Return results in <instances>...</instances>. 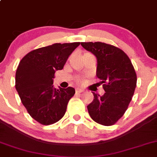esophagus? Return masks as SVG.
<instances>
[{
    "instance_id": "1",
    "label": "esophagus",
    "mask_w": 157,
    "mask_h": 157,
    "mask_svg": "<svg viewBox=\"0 0 157 157\" xmlns=\"http://www.w3.org/2000/svg\"><path fill=\"white\" fill-rule=\"evenodd\" d=\"M84 92V90H82V89H79V88L76 89V92H77V93H81V92Z\"/></svg>"
}]
</instances>
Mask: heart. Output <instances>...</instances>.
Segmentation results:
<instances>
[{
	"instance_id": "obj_1",
	"label": "heart",
	"mask_w": 157,
	"mask_h": 157,
	"mask_svg": "<svg viewBox=\"0 0 157 157\" xmlns=\"http://www.w3.org/2000/svg\"><path fill=\"white\" fill-rule=\"evenodd\" d=\"M84 80V79L83 78V77H79L78 79H77V81L78 82H83Z\"/></svg>"
}]
</instances>
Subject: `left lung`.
<instances>
[{
	"label": "left lung",
	"mask_w": 157,
	"mask_h": 157,
	"mask_svg": "<svg viewBox=\"0 0 157 157\" xmlns=\"http://www.w3.org/2000/svg\"><path fill=\"white\" fill-rule=\"evenodd\" d=\"M84 49L97 58L96 75L105 93L93 92L94 99L87 106L92 120L103 126H112L128 108L137 83V75L128 56L118 47L101 42H83Z\"/></svg>",
	"instance_id": "obj_1"
}]
</instances>
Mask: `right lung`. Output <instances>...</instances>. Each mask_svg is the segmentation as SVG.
I'll list each match as a JSON object with an SVG mask.
<instances>
[{"label":"right lung","mask_w":157,"mask_h":157,"mask_svg":"<svg viewBox=\"0 0 157 157\" xmlns=\"http://www.w3.org/2000/svg\"><path fill=\"white\" fill-rule=\"evenodd\" d=\"M80 42L54 44L34 49L19 62L16 73V90L28 113L42 125H51L64 117L73 87H53L56 71L62 70Z\"/></svg>","instance_id":"right-lung-1"}]
</instances>
